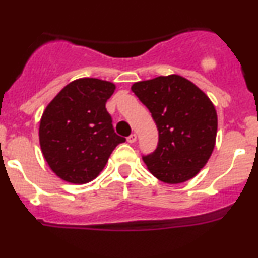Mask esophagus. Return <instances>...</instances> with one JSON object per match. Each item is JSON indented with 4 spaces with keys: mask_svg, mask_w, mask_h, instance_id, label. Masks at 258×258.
Returning <instances> with one entry per match:
<instances>
[{
    "mask_svg": "<svg viewBox=\"0 0 258 258\" xmlns=\"http://www.w3.org/2000/svg\"><path fill=\"white\" fill-rule=\"evenodd\" d=\"M136 141H137V135H136V133H132L131 136L127 137V142H128V143H135Z\"/></svg>",
    "mask_w": 258,
    "mask_h": 258,
    "instance_id": "34e87169",
    "label": "esophagus"
}]
</instances>
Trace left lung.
Instances as JSON below:
<instances>
[{"label": "left lung", "mask_w": 258, "mask_h": 258, "mask_svg": "<svg viewBox=\"0 0 258 258\" xmlns=\"http://www.w3.org/2000/svg\"><path fill=\"white\" fill-rule=\"evenodd\" d=\"M138 99L152 112L159 143L143 155L153 176L178 184L193 178L214 152L217 112L209 97L179 75L159 76L133 84Z\"/></svg>", "instance_id": "1"}]
</instances>
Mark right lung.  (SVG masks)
Wrapping results in <instances>:
<instances>
[{
  "label": "right lung",
  "mask_w": 258,
  "mask_h": 258,
  "mask_svg": "<svg viewBox=\"0 0 258 258\" xmlns=\"http://www.w3.org/2000/svg\"><path fill=\"white\" fill-rule=\"evenodd\" d=\"M114 91L109 81L79 79L47 105L40 121V146L59 178L74 184L91 182L117 144L126 141L115 133L105 108Z\"/></svg>",
  "instance_id": "add662e5"
}]
</instances>
